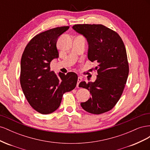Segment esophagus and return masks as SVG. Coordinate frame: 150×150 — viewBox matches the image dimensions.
I'll return each mask as SVG.
<instances>
[{
	"mask_svg": "<svg viewBox=\"0 0 150 150\" xmlns=\"http://www.w3.org/2000/svg\"><path fill=\"white\" fill-rule=\"evenodd\" d=\"M81 81H82V78H81V77L79 76L78 78V83H77V87H78V88H79V84L81 83Z\"/></svg>",
	"mask_w": 150,
	"mask_h": 150,
	"instance_id": "obj_1",
	"label": "esophagus"
}]
</instances>
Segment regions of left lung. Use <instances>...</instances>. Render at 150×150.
I'll return each instance as SVG.
<instances>
[{
    "mask_svg": "<svg viewBox=\"0 0 150 150\" xmlns=\"http://www.w3.org/2000/svg\"><path fill=\"white\" fill-rule=\"evenodd\" d=\"M72 29L87 39L89 60L98 63L94 68L98 72L96 80L79 84L91 94L81 106L94 115L109 111L120 99L129 74L123 41L115 31L101 24H76Z\"/></svg>",
    "mask_w": 150,
    "mask_h": 150,
    "instance_id": "8db88e82",
    "label": "left lung"
}]
</instances>
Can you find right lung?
Segmentation results:
<instances>
[{"instance_id":"1","label":"right lung","mask_w":150,"mask_h":150,"mask_svg":"<svg viewBox=\"0 0 150 150\" xmlns=\"http://www.w3.org/2000/svg\"><path fill=\"white\" fill-rule=\"evenodd\" d=\"M69 26L44 31L32 39L25 47L21 61L20 83L31 107L41 114L47 115L59 107L62 96L74 89L78 81L74 72L58 77L51 70L50 64L59 57L56 44L59 36Z\"/></svg>"}]
</instances>
